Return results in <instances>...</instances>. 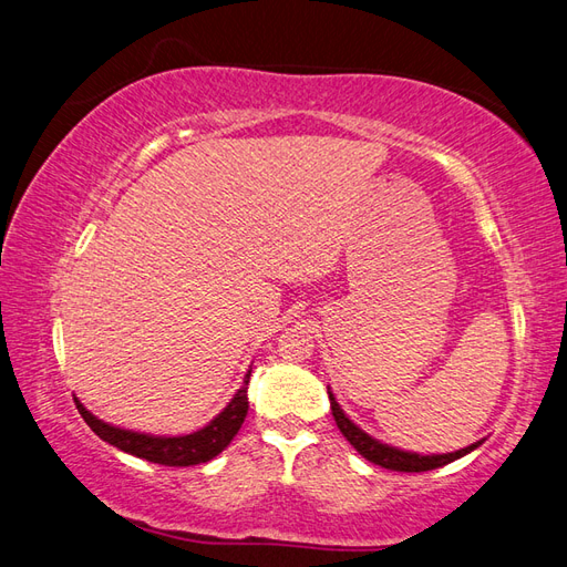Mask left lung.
<instances>
[{
	"label": "left lung",
	"instance_id": "obj_1",
	"mask_svg": "<svg viewBox=\"0 0 567 567\" xmlns=\"http://www.w3.org/2000/svg\"><path fill=\"white\" fill-rule=\"evenodd\" d=\"M330 394V406H332V415H334V423L339 427V432H342L347 436V442L359 451V454L375 463V465H382L386 467V471H396V473H425V471H434V467H442L451 461H456L465 454H471L473 449H477L482 442H475L471 446H465L461 451H454V454H432V456H423V454H411V451H401V449H394V446H386L378 440H373V436L365 434L359 425H353L351 420L344 415V411L339 409V403L334 401V394Z\"/></svg>",
	"mask_w": 567,
	"mask_h": 567
}]
</instances>
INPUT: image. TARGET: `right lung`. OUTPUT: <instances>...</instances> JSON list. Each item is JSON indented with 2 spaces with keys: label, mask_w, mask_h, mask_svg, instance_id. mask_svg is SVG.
<instances>
[{
  "label": "right lung",
  "mask_w": 567,
  "mask_h": 567,
  "mask_svg": "<svg viewBox=\"0 0 567 567\" xmlns=\"http://www.w3.org/2000/svg\"><path fill=\"white\" fill-rule=\"evenodd\" d=\"M249 375L251 370L245 375V384L239 386L233 401L212 420V423L185 436H152L142 432L121 430L104 423L100 417H94L78 399H75V406H78V413L83 415L85 423L92 427V432L100 436V440L109 442L111 446L158 465L187 467V465H199L216 458L220 451L233 442V436L239 432L249 411V399H247Z\"/></svg>",
  "instance_id": "right-lung-1"
}]
</instances>
